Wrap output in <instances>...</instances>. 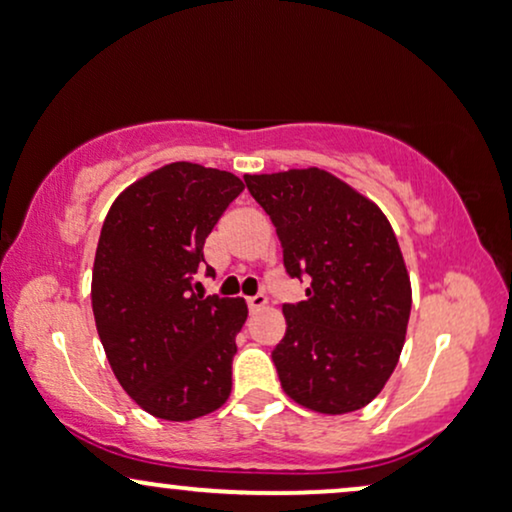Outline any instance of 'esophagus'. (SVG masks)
Returning a JSON list of instances; mask_svg holds the SVG:
<instances>
[{"label": "esophagus", "mask_w": 512, "mask_h": 512, "mask_svg": "<svg viewBox=\"0 0 512 512\" xmlns=\"http://www.w3.org/2000/svg\"><path fill=\"white\" fill-rule=\"evenodd\" d=\"M247 305H249L251 313H256V310H261V308H265V305H268V298H265L263 294L249 296V298H247Z\"/></svg>", "instance_id": "esophagus-1"}]
</instances>
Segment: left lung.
I'll use <instances>...</instances> for the list:
<instances>
[{"label": "left lung", "mask_w": 512, "mask_h": 512, "mask_svg": "<svg viewBox=\"0 0 512 512\" xmlns=\"http://www.w3.org/2000/svg\"><path fill=\"white\" fill-rule=\"evenodd\" d=\"M244 183L275 225L289 277H310L305 301L282 305L287 334L272 362L284 393L331 416L367 407L397 367L411 313L386 214L317 167Z\"/></svg>", "instance_id": "8db88e82"}]
</instances>
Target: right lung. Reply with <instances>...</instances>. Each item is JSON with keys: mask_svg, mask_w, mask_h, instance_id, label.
I'll list each match as a JSON object with an SVG mask.
<instances>
[{"mask_svg": "<svg viewBox=\"0 0 512 512\" xmlns=\"http://www.w3.org/2000/svg\"><path fill=\"white\" fill-rule=\"evenodd\" d=\"M242 190L230 171L174 162L129 185L103 221L91 277L98 336L119 386L164 421L207 416L230 397L247 303L195 294L192 275Z\"/></svg>", "mask_w": 512, "mask_h": 512, "instance_id": "1", "label": "right lung"}]
</instances>
